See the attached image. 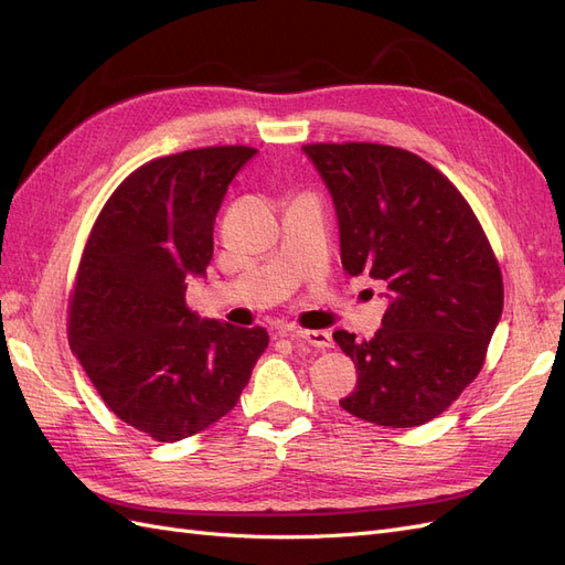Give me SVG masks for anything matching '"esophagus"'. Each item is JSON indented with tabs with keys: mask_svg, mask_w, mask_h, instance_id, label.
Masks as SVG:
<instances>
[{
	"mask_svg": "<svg viewBox=\"0 0 565 565\" xmlns=\"http://www.w3.org/2000/svg\"><path fill=\"white\" fill-rule=\"evenodd\" d=\"M280 337L303 341V344H309V347L320 349V351L332 349V344H334L330 332H324V330H282Z\"/></svg>",
	"mask_w": 565,
	"mask_h": 565,
	"instance_id": "34e87169",
	"label": "esophagus"
}]
</instances>
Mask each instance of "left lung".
Returning <instances> with one entry per match:
<instances>
[{
  "instance_id": "obj_1",
  "label": "left lung",
  "mask_w": 565,
  "mask_h": 565,
  "mask_svg": "<svg viewBox=\"0 0 565 565\" xmlns=\"http://www.w3.org/2000/svg\"><path fill=\"white\" fill-rule=\"evenodd\" d=\"M301 150L332 195L344 270L388 289L370 341L332 334L358 370L339 405L391 429L431 422L481 372L502 318L488 237L457 188L415 152L380 143Z\"/></svg>"
}]
</instances>
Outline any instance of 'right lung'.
Segmentation results:
<instances>
[{"label":"right lung","instance_id":"right-lung-1","mask_svg":"<svg viewBox=\"0 0 565 565\" xmlns=\"http://www.w3.org/2000/svg\"><path fill=\"white\" fill-rule=\"evenodd\" d=\"M254 156L214 146L139 167L100 210L82 254L71 349L113 413L160 443L231 413L268 347L264 328L185 306L188 280L204 278L212 262L228 183Z\"/></svg>","mask_w":565,"mask_h":565}]
</instances>
